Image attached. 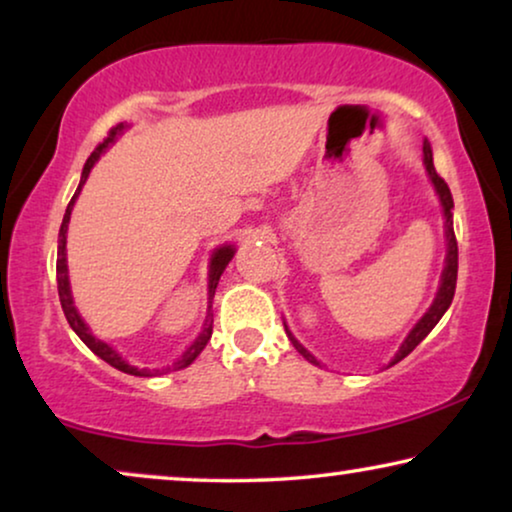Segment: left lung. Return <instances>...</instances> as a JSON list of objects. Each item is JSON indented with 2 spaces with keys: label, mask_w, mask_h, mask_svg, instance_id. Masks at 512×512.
Returning a JSON list of instances; mask_svg holds the SVG:
<instances>
[{
  "label": "left lung",
  "mask_w": 512,
  "mask_h": 512,
  "mask_svg": "<svg viewBox=\"0 0 512 512\" xmlns=\"http://www.w3.org/2000/svg\"><path fill=\"white\" fill-rule=\"evenodd\" d=\"M424 165H426V172H429L431 177V184L436 188L438 198H440V205H443V214H445V237H447V256H445V270H443V277H440V289L436 293V300H433V305L426 310V314L422 319L417 321L415 328L408 333V338L398 349V354L391 359L389 366H394V363L403 361L405 356H408L412 349H415L419 342H422L426 335L433 331V326L438 324L440 317L447 312V307H450L452 298H454V289H457V270H459V251H457V237H454V228H452V209H454V200H452V193H450V186L445 184V179L440 177L436 172V167H433V153H431V144L424 142ZM286 328V324H284ZM286 335H289V340L293 342V347L298 349L300 354L305 356L310 363H317L319 361L314 359V356L307 352V349L300 345V342L293 338L289 328H286Z\"/></svg>",
  "instance_id": "left-lung-1"
}]
</instances>
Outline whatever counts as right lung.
Returning <instances> with one entry per match:
<instances>
[{"instance_id":"obj_1","label":"right lung","mask_w":512,"mask_h":512,"mask_svg":"<svg viewBox=\"0 0 512 512\" xmlns=\"http://www.w3.org/2000/svg\"><path fill=\"white\" fill-rule=\"evenodd\" d=\"M123 128H125L123 123H118L116 128H111L107 139H104L102 144H97V149H95L93 153H90V158L86 160V165H83L79 188H76L74 198L69 200L67 212H65V219H62V226H60V237H58V265H55V268H58V293H60L62 312H65V317H67V321H69V326H72V331H74L76 335H79V338H81L83 342H86L90 352L100 356L102 361H107L109 366L123 370V373L139 375V377H151V375L165 373V370H170V368L153 370V373H151V370H146V368L139 370V368H135V366H130V363H125V361L121 359V354H118L114 347H109L107 342L97 340L95 335L90 333V328L86 326V321L81 319V314L76 312L74 300H72V289H69V275H67V226H69V216H72V207H74L76 198H79L83 184H86L90 170H93V165L97 163V158H100L102 153L109 149V144H114L116 135H118V132H121ZM233 256H235V247H233V244H226V247H219V249H216L214 254H212V261H209V284H207V296H209L207 300H209V307H212V298H214L216 284H219V279H221V275H223V270H226V265H228L230 261H233ZM212 324H214L212 314L207 312V319H205V326H202V333L198 335V338H195L193 345L188 347L184 354H181V359H177V363H174L172 370H181V368L191 366V363L195 361V356H198V354L202 352V349H205L209 338H212Z\"/></svg>"}]
</instances>
